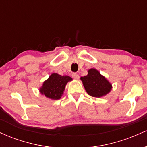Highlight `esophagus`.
<instances>
[{
	"instance_id": "1",
	"label": "esophagus",
	"mask_w": 147,
	"mask_h": 147,
	"mask_svg": "<svg viewBox=\"0 0 147 147\" xmlns=\"http://www.w3.org/2000/svg\"><path fill=\"white\" fill-rule=\"evenodd\" d=\"M72 77H73L74 79H78L79 78V76L77 75V73H72Z\"/></svg>"
}]
</instances>
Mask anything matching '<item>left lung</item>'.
I'll return each instance as SVG.
<instances>
[{
    "label": "left lung",
    "instance_id": "8db88e82",
    "mask_svg": "<svg viewBox=\"0 0 147 147\" xmlns=\"http://www.w3.org/2000/svg\"><path fill=\"white\" fill-rule=\"evenodd\" d=\"M87 93L94 97H101L107 95L112 89V85L98 70L91 68L88 75L81 77Z\"/></svg>",
    "mask_w": 147,
    "mask_h": 147
}]
</instances>
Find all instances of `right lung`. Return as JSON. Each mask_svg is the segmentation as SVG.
<instances>
[{"instance_id":"right-lung-1","label":"right lung","mask_w":147,"mask_h":147,"mask_svg":"<svg viewBox=\"0 0 147 147\" xmlns=\"http://www.w3.org/2000/svg\"><path fill=\"white\" fill-rule=\"evenodd\" d=\"M72 78L68 75L61 76L57 73H53L43 82L39 89L42 95L51 99H59L63 93L67 83L72 81Z\"/></svg>"}]
</instances>
